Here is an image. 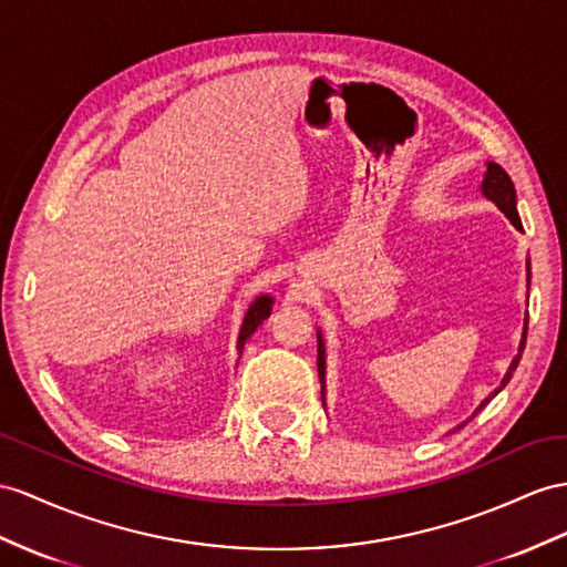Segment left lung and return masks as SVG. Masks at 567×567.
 Returning a JSON list of instances; mask_svg holds the SVG:
<instances>
[{
	"mask_svg": "<svg viewBox=\"0 0 567 567\" xmlns=\"http://www.w3.org/2000/svg\"><path fill=\"white\" fill-rule=\"evenodd\" d=\"M482 194L488 198V200H493L496 203V206L501 208V213H505V217L507 220H511L517 229H522V223H519V215H517V196H515V186H513V179L507 177V172L501 167V165H496V163H486V174H484V182H482ZM527 287H529V264H527ZM527 321L529 318L525 316V328H522V340H519V347H517V354H515V359L511 361V369L505 371V375H503V381H501V388L498 390H493V395H498L501 390L507 385V381L513 379V371L517 369V364H519V357H522V352H525V342H527ZM318 336V375H321V400H323V408H326V344H323V336L321 332H316ZM493 395H488L482 404H478L476 408V412H482L486 404L491 402V398ZM476 412L470 416V419H474L476 416ZM464 426V424H462ZM462 426H457V429H462Z\"/></svg>",
	"mask_w": 567,
	"mask_h": 567,
	"instance_id": "8db88e82",
	"label": "left lung"
}]
</instances>
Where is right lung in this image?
Here are the masks:
<instances>
[{"mask_svg": "<svg viewBox=\"0 0 567 567\" xmlns=\"http://www.w3.org/2000/svg\"><path fill=\"white\" fill-rule=\"evenodd\" d=\"M270 311H272V297L270 295H260L258 299H254L249 311H246V316H244V323H241V330H239V340H237L239 354L244 350L246 340L254 336V330L266 321V318L270 316Z\"/></svg>", "mask_w": 567, "mask_h": 567, "instance_id": "right-lung-1", "label": "right lung"}]
</instances>
